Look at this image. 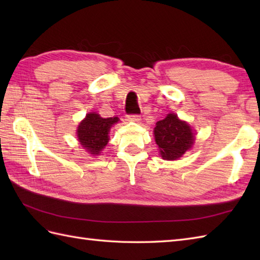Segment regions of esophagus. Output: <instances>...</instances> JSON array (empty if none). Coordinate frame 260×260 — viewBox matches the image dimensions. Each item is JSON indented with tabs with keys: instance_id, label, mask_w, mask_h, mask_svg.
<instances>
[{
	"instance_id": "obj_1",
	"label": "esophagus",
	"mask_w": 260,
	"mask_h": 260,
	"mask_svg": "<svg viewBox=\"0 0 260 260\" xmlns=\"http://www.w3.org/2000/svg\"><path fill=\"white\" fill-rule=\"evenodd\" d=\"M127 120H129V121H140L141 120V116L137 115V114L128 115V116H127Z\"/></svg>"
}]
</instances>
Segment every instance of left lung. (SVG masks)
I'll use <instances>...</instances> for the list:
<instances>
[{
	"instance_id": "1",
	"label": "left lung",
	"mask_w": 260,
	"mask_h": 260,
	"mask_svg": "<svg viewBox=\"0 0 260 260\" xmlns=\"http://www.w3.org/2000/svg\"><path fill=\"white\" fill-rule=\"evenodd\" d=\"M154 136L161 156L169 161L181 157L193 144L191 127L180 120L175 114H169L164 119L157 121Z\"/></svg>"
}]
</instances>
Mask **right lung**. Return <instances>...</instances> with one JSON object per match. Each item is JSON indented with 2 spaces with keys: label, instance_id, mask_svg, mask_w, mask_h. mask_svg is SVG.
Masks as SVG:
<instances>
[{
  "label": "right lung",
  "instance_id": "obj_1",
  "mask_svg": "<svg viewBox=\"0 0 260 260\" xmlns=\"http://www.w3.org/2000/svg\"><path fill=\"white\" fill-rule=\"evenodd\" d=\"M117 121V117L103 118L95 113L88 114L77 131V136L82 147L93 155L101 153L108 143L109 128Z\"/></svg>",
  "mask_w": 260,
  "mask_h": 260
}]
</instances>
